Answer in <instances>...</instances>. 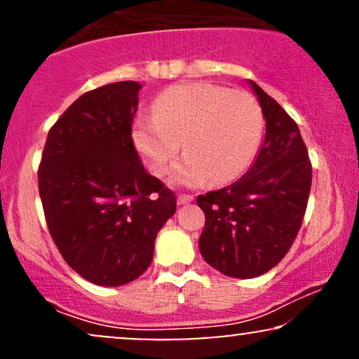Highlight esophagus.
Returning a JSON list of instances; mask_svg holds the SVG:
<instances>
[{
  "label": "esophagus",
  "instance_id": "34e87169",
  "mask_svg": "<svg viewBox=\"0 0 359 359\" xmlns=\"http://www.w3.org/2000/svg\"><path fill=\"white\" fill-rule=\"evenodd\" d=\"M194 201V196H189V194H180L179 197H177V204L179 205H184V204H189Z\"/></svg>",
  "mask_w": 359,
  "mask_h": 359
}]
</instances>
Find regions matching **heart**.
<instances>
[{
	"label": "heart",
	"instance_id": "heart-1",
	"mask_svg": "<svg viewBox=\"0 0 359 359\" xmlns=\"http://www.w3.org/2000/svg\"><path fill=\"white\" fill-rule=\"evenodd\" d=\"M262 126V109L248 93L182 82L156 97L151 114H140L133 142L154 175L165 174L182 145L170 182L197 187L212 177L219 184L238 179L253 162Z\"/></svg>",
	"mask_w": 359,
	"mask_h": 359
}]
</instances>
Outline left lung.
Here are the masks:
<instances>
[{"label": "left lung", "instance_id": "left-lung-1", "mask_svg": "<svg viewBox=\"0 0 359 359\" xmlns=\"http://www.w3.org/2000/svg\"><path fill=\"white\" fill-rule=\"evenodd\" d=\"M265 118V140L240 180L197 197L205 214L201 255L233 278H253L278 265L290 250L306 214L312 184L297 123L250 81Z\"/></svg>", "mask_w": 359, "mask_h": 359}]
</instances>
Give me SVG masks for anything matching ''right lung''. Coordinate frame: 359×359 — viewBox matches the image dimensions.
I'll use <instances>...</instances> for the list:
<instances>
[{"mask_svg":"<svg viewBox=\"0 0 359 359\" xmlns=\"http://www.w3.org/2000/svg\"><path fill=\"white\" fill-rule=\"evenodd\" d=\"M142 84L121 81L82 94L48 131L39 191L48 231L67 265L102 287L150 266L175 194L147 174L131 138Z\"/></svg>","mask_w":359,"mask_h":359,"instance_id":"1","label":"right lung"}]
</instances>
